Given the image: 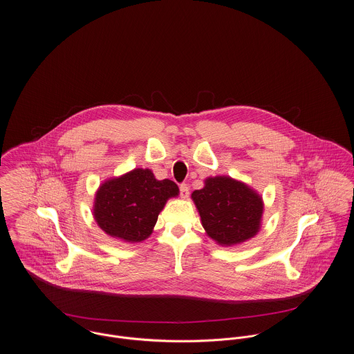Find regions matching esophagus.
<instances>
[{
	"mask_svg": "<svg viewBox=\"0 0 354 354\" xmlns=\"http://www.w3.org/2000/svg\"><path fill=\"white\" fill-rule=\"evenodd\" d=\"M180 196L183 198H188L189 197V188H188L187 184H181L180 185Z\"/></svg>",
	"mask_w": 354,
	"mask_h": 354,
	"instance_id": "34e87169",
	"label": "esophagus"
}]
</instances>
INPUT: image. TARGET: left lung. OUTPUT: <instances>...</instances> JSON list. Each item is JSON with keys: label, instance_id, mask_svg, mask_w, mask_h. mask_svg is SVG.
I'll return each instance as SVG.
<instances>
[{"label": "left lung", "instance_id": "left-lung-1", "mask_svg": "<svg viewBox=\"0 0 354 354\" xmlns=\"http://www.w3.org/2000/svg\"><path fill=\"white\" fill-rule=\"evenodd\" d=\"M192 198L204 230L219 245H236L257 234L262 200L243 183L230 177L207 178L205 187L194 191Z\"/></svg>", "mask_w": 354, "mask_h": 354}]
</instances>
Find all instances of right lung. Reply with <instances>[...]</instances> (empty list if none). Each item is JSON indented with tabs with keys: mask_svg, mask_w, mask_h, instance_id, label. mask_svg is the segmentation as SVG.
<instances>
[{
	"mask_svg": "<svg viewBox=\"0 0 354 354\" xmlns=\"http://www.w3.org/2000/svg\"><path fill=\"white\" fill-rule=\"evenodd\" d=\"M178 194L170 180H156L149 169H133L104 183L96 193L95 219L108 235L126 241L146 239L169 197Z\"/></svg>",
	"mask_w": 354,
	"mask_h": 354,
	"instance_id": "obj_1",
	"label": "right lung"
}]
</instances>
